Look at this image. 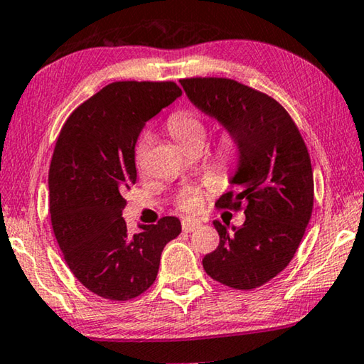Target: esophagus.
I'll return each mask as SVG.
<instances>
[{"instance_id": "obj_1", "label": "esophagus", "mask_w": 364, "mask_h": 364, "mask_svg": "<svg viewBox=\"0 0 364 364\" xmlns=\"http://www.w3.org/2000/svg\"><path fill=\"white\" fill-rule=\"evenodd\" d=\"M201 223L198 220H192V218H186V220H182V229L183 232H192L197 229Z\"/></svg>"}]
</instances>
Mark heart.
<instances>
[{
    "label": "heart",
    "mask_w": 364,
    "mask_h": 364,
    "mask_svg": "<svg viewBox=\"0 0 364 364\" xmlns=\"http://www.w3.org/2000/svg\"><path fill=\"white\" fill-rule=\"evenodd\" d=\"M167 130L183 148L190 151L203 146L206 135H208V124H206L200 112L193 109H182L174 112L167 119ZM151 144H153L151 132L144 130L139 133L135 143V151H133V158H135V166L138 171L144 169ZM242 151L244 144L239 132L234 130L232 127H225L215 138L210 161L216 171L229 172L239 164L240 158H242ZM206 197H208V192H205V190L187 187L178 192L176 206L178 210L186 211V213H197L203 206Z\"/></svg>",
    "instance_id": "1"
}]
</instances>
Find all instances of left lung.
Returning a JSON list of instances; mask_svg holds the SVG:
<instances>
[{"label":"left lung","mask_w":364,"mask_h":364,"mask_svg":"<svg viewBox=\"0 0 364 364\" xmlns=\"http://www.w3.org/2000/svg\"><path fill=\"white\" fill-rule=\"evenodd\" d=\"M183 91L197 107L242 138L244 151L231 190L218 208L244 210L240 228L215 221L220 244L203 268L234 289L259 288L288 267L314 206V177L303 136L287 109L265 92L229 77H186Z\"/></svg>","instance_id":"8db88e82"}]
</instances>
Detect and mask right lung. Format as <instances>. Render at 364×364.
Here are the masks:
<instances>
[{
    "label": "right lung",
    "instance_id": "1",
    "mask_svg": "<svg viewBox=\"0 0 364 364\" xmlns=\"http://www.w3.org/2000/svg\"><path fill=\"white\" fill-rule=\"evenodd\" d=\"M182 96L174 81H117L68 117L48 171L50 218L66 265L89 291L110 301L143 294L158 277L161 254L182 231L164 216L128 232L125 188L136 182L139 132Z\"/></svg>",
    "mask_w": 364,
    "mask_h": 364
}]
</instances>
